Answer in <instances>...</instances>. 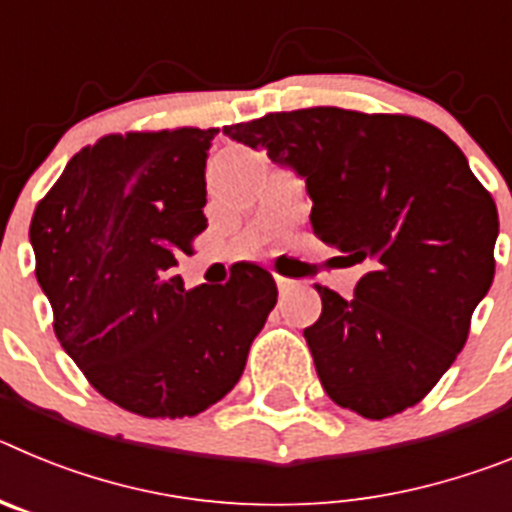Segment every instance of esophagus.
Wrapping results in <instances>:
<instances>
[{"mask_svg":"<svg viewBox=\"0 0 512 512\" xmlns=\"http://www.w3.org/2000/svg\"><path fill=\"white\" fill-rule=\"evenodd\" d=\"M295 279H289V277H279V274H277V287H279V292H282V295H287V292H289V289H292V287H295Z\"/></svg>","mask_w":512,"mask_h":512,"instance_id":"esophagus-1","label":"esophagus"}]
</instances>
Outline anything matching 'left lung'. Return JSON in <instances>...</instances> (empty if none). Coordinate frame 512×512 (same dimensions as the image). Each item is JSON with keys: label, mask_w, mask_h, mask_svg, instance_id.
I'll list each match as a JSON object with an SVG mask.
<instances>
[{"label": "left lung", "mask_w": 512, "mask_h": 512, "mask_svg": "<svg viewBox=\"0 0 512 512\" xmlns=\"http://www.w3.org/2000/svg\"><path fill=\"white\" fill-rule=\"evenodd\" d=\"M223 130L305 176L312 233L369 269L354 300L315 287L323 312L305 341L330 400L369 420L418 405L495 277L497 207L467 156L431 122L341 107Z\"/></svg>", "instance_id": "8db88e82"}]
</instances>
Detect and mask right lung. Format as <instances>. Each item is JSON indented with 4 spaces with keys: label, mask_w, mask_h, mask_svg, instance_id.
Wrapping results in <instances>:
<instances>
[{
    "label": "right lung",
    "mask_w": 512,
    "mask_h": 512,
    "mask_svg": "<svg viewBox=\"0 0 512 512\" xmlns=\"http://www.w3.org/2000/svg\"><path fill=\"white\" fill-rule=\"evenodd\" d=\"M217 128L104 135L71 158L30 223L53 330L94 390L143 418L223 400L277 305L251 261L225 284L184 289L176 259L207 228V148Z\"/></svg>",
    "instance_id": "add662e5"
}]
</instances>
